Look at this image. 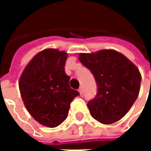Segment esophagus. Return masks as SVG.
Listing matches in <instances>:
<instances>
[{"instance_id":"34e87169","label":"esophagus","mask_w":151,"mask_h":151,"mask_svg":"<svg viewBox=\"0 0 151 151\" xmlns=\"http://www.w3.org/2000/svg\"><path fill=\"white\" fill-rule=\"evenodd\" d=\"M78 93H79V94H80V95H82V93H83V89H82V87H79V89H78Z\"/></svg>"}]
</instances>
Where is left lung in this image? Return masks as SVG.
Returning <instances> with one entry per match:
<instances>
[{"mask_svg": "<svg viewBox=\"0 0 151 151\" xmlns=\"http://www.w3.org/2000/svg\"><path fill=\"white\" fill-rule=\"evenodd\" d=\"M78 59L97 83V94L87 103L91 115L103 124L118 122L138 97L142 79L138 68L114 50L80 53Z\"/></svg>", "mask_w": 151, "mask_h": 151, "instance_id": "obj_1", "label": "left lung"}]
</instances>
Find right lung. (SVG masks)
<instances>
[{
	"label": "right lung",
	"mask_w": 151,
	"mask_h": 151,
	"mask_svg": "<svg viewBox=\"0 0 151 151\" xmlns=\"http://www.w3.org/2000/svg\"><path fill=\"white\" fill-rule=\"evenodd\" d=\"M67 53L57 49L38 52L27 65L19 79L24 106L40 124L55 128L68 116L70 104L79 93L69 86L65 74Z\"/></svg>",
	"instance_id": "1"
}]
</instances>
